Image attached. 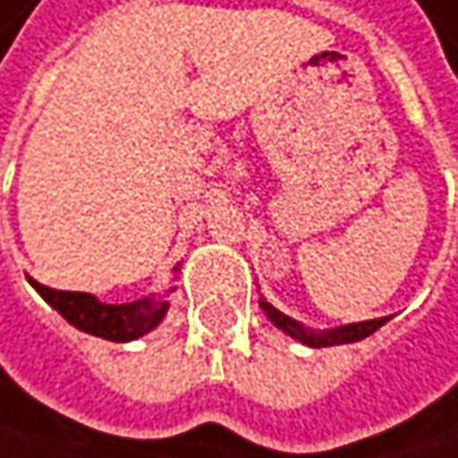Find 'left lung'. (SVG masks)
<instances>
[{"label": "left lung", "mask_w": 458, "mask_h": 458, "mask_svg": "<svg viewBox=\"0 0 458 458\" xmlns=\"http://www.w3.org/2000/svg\"><path fill=\"white\" fill-rule=\"evenodd\" d=\"M260 308L267 310V316L272 318L275 327H280L285 335L296 338L299 344L305 346H313V349H321V346H341V344H354V341H362L368 335H374V332L390 321L387 316L385 318H371V321H357V324H346V327H338V329H324V332H313V329H305L299 321H293L291 316L280 313L277 308H272L267 299H260Z\"/></svg>", "instance_id": "8db88e82"}]
</instances>
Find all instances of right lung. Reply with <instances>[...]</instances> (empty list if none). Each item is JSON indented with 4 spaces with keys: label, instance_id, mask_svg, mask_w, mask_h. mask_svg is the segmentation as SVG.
<instances>
[{
    "label": "right lung",
    "instance_id": "1",
    "mask_svg": "<svg viewBox=\"0 0 458 458\" xmlns=\"http://www.w3.org/2000/svg\"><path fill=\"white\" fill-rule=\"evenodd\" d=\"M175 272H178V267H175ZM27 280L68 324H73L81 332H90L96 338L114 341V344H129V341L142 338L145 332L159 327V321L165 318V313L170 308V302H165V299H153V296L137 299V302H129V305H106V302H98L93 293L57 291V288L40 285L32 277H27Z\"/></svg>",
    "mask_w": 458,
    "mask_h": 458
}]
</instances>
